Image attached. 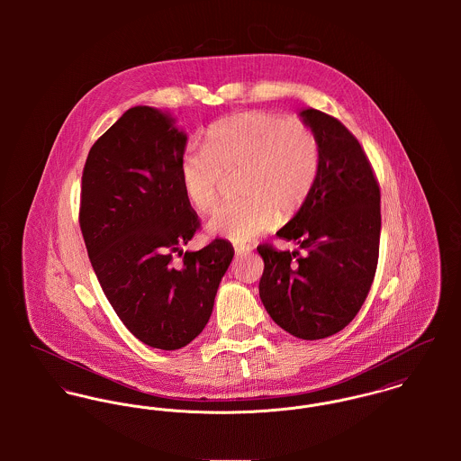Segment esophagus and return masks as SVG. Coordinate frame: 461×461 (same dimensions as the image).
I'll use <instances>...</instances> for the list:
<instances>
[{
    "label": "esophagus",
    "instance_id": "obj_1",
    "mask_svg": "<svg viewBox=\"0 0 461 461\" xmlns=\"http://www.w3.org/2000/svg\"><path fill=\"white\" fill-rule=\"evenodd\" d=\"M234 252L236 256H247L252 252V249L249 245H234Z\"/></svg>",
    "mask_w": 461,
    "mask_h": 461
}]
</instances>
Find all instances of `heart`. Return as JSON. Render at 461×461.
<instances>
[{
	"label": "heart",
	"instance_id": "1",
	"mask_svg": "<svg viewBox=\"0 0 461 461\" xmlns=\"http://www.w3.org/2000/svg\"><path fill=\"white\" fill-rule=\"evenodd\" d=\"M321 168L316 132L300 121L269 112H247L212 124L203 150L186 149L179 161L185 195L200 211H211L221 192L223 174L241 170L243 200L221 205L207 230L232 243H249L293 218L311 197Z\"/></svg>",
	"mask_w": 461,
	"mask_h": 461
}]
</instances>
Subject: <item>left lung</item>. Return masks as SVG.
<instances>
[{
	"label": "left lung",
	"mask_w": 461,
	"mask_h": 461,
	"mask_svg": "<svg viewBox=\"0 0 461 461\" xmlns=\"http://www.w3.org/2000/svg\"><path fill=\"white\" fill-rule=\"evenodd\" d=\"M300 117L320 140L321 168L307 203L276 236L305 256L259 245V296L280 329L316 340L349 325L367 298L380 252V186L344 124L312 108Z\"/></svg>",
	"instance_id": "left-lung-1"
}]
</instances>
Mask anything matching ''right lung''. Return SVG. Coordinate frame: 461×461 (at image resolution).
<instances>
[{
	"label": "right lung",
	"mask_w": 461,
	"mask_h": 461,
	"mask_svg": "<svg viewBox=\"0 0 461 461\" xmlns=\"http://www.w3.org/2000/svg\"><path fill=\"white\" fill-rule=\"evenodd\" d=\"M150 106L128 110L90 149L79 227L113 311L143 344L179 349L207 325L221 276L234 258L225 240L185 252L198 229L179 161L186 134ZM174 251L184 256L171 263Z\"/></svg>",
	"instance_id": "1"
}]
</instances>
